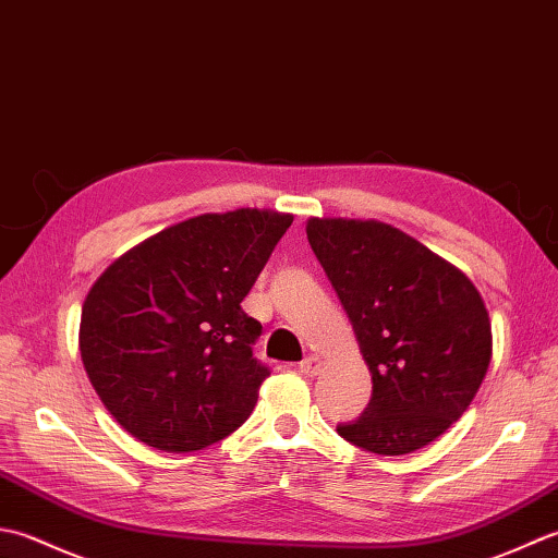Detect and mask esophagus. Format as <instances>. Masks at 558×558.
Masks as SVG:
<instances>
[{"label":"esophagus","instance_id":"34e87169","mask_svg":"<svg viewBox=\"0 0 558 558\" xmlns=\"http://www.w3.org/2000/svg\"><path fill=\"white\" fill-rule=\"evenodd\" d=\"M320 366H323V361L311 354L299 363V371H301V375H305V378H313V375L320 373Z\"/></svg>","mask_w":558,"mask_h":558}]
</instances>
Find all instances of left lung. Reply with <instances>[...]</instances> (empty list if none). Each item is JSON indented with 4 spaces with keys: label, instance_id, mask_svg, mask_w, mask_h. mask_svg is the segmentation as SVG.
Instances as JSON below:
<instances>
[{
    "label": "left lung",
    "instance_id": "1",
    "mask_svg": "<svg viewBox=\"0 0 558 558\" xmlns=\"http://www.w3.org/2000/svg\"><path fill=\"white\" fill-rule=\"evenodd\" d=\"M308 243L354 327L373 395L337 434L378 454L428 446L464 414L492 361L474 283L380 221L311 219Z\"/></svg>",
    "mask_w": 558,
    "mask_h": 558
}]
</instances>
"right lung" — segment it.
Segmentation results:
<instances>
[{
    "instance_id": "1",
    "label": "right lung",
    "mask_w": 558,
    "mask_h": 558,
    "mask_svg": "<svg viewBox=\"0 0 558 558\" xmlns=\"http://www.w3.org/2000/svg\"><path fill=\"white\" fill-rule=\"evenodd\" d=\"M291 214L235 209L170 226L90 287L78 327L88 380L146 446L192 452L231 436L269 375L263 325L241 303Z\"/></svg>"
}]
</instances>
